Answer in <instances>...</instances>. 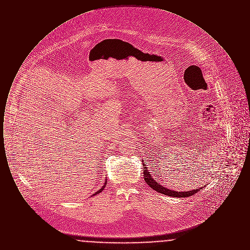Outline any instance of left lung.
Wrapping results in <instances>:
<instances>
[{"instance_id": "1", "label": "left lung", "mask_w": 250, "mask_h": 250, "mask_svg": "<svg viewBox=\"0 0 250 250\" xmlns=\"http://www.w3.org/2000/svg\"><path fill=\"white\" fill-rule=\"evenodd\" d=\"M145 164L143 163V176H144V180L145 182L147 183V185L153 188L154 190L157 191L161 194H164L167 196H170V197H174V198H187V197H190L192 195L196 194L197 192H199L200 189H202V188H197V189H194V190L191 191H173L170 190V189H167L165 187L161 186L159 183H157L155 181V178L152 177V175L150 174V171L147 169V167L144 166Z\"/></svg>"}]
</instances>
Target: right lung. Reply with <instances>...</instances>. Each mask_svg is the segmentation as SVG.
<instances>
[{
	"instance_id": "obj_1",
	"label": "right lung",
	"mask_w": 250,
	"mask_h": 250,
	"mask_svg": "<svg viewBox=\"0 0 250 250\" xmlns=\"http://www.w3.org/2000/svg\"><path fill=\"white\" fill-rule=\"evenodd\" d=\"M106 185H107V181H105V185L102 187V188L101 189H99V190L97 191V192H95L94 195H96V194H98V193H100V192H102V190L105 188V187H106Z\"/></svg>"
}]
</instances>
